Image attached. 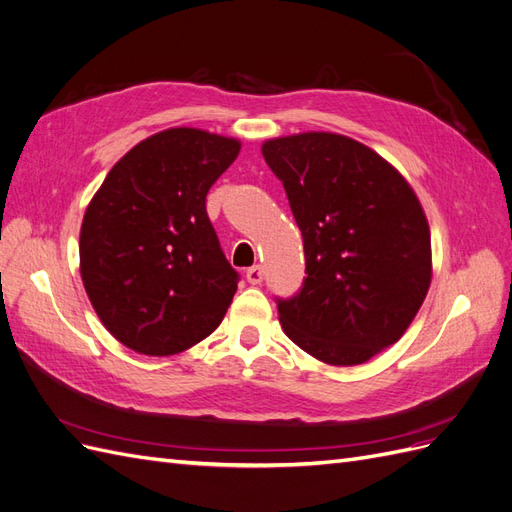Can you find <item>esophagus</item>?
<instances>
[{"mask_svg":"<svg viewBox=\"0 0 512 512\" xmlns=\"http://www.w3.org/2000/svg\"><path fill=\"white\" fill-rule=\"evenodd\" d=\"M245 277H247V282H250L252 286H258L262 282V267L260 265L250 267V269L245 271Z\"/></svg>","mask_w":512,"mask_h":512,"instance_id":"34e87169","label":"esophagus"}]
</instances>
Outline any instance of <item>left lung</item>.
<instances>
[{
    "mask_svg": "<svg viewBox=\"0 0 512 512\" xmlns=\"http://www.w3.org/2000/svg\"><path fill=\"white\" fill-rule=\"evenodd\" d=\"M303 235L305 282L277 301L284 333L327 365H361L406 333L431 284V235L410 183L333 132L262 143Z\"/></svg>",
    "mask_w": 512,
    "mask_h": 512,
    "instance_id": "8db88e82",
    "label": "left lung"
}]
</instances>
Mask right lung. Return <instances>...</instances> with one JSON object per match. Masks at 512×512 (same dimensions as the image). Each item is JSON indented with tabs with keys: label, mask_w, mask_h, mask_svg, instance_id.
I'll return each instance as SVG.
<instances>
[{
	"label": "right lung",
	"mask_w": 512,
	"mask_h": 512,
	"mask_svg": "<svg viewBox=\"0 0 512 512\" xmlns=\"http://www.w3.org/2000/svg\"><path fill=\"white\" fill-rule=\"evenodd\" d=\"M237 138L168 128L106 175L81 226V277L123 346L179 354L220 327L239 273L207 215V192L237 160Z\"/></svg>",
	"instance_id": "obj_1"
}]
</instances>
